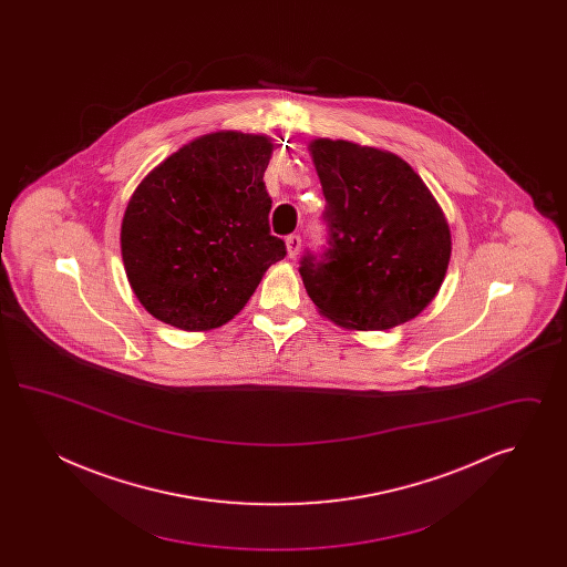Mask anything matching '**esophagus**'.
I'll list each match as a JSON object with an SVG mask.
<instances>
[{
    "label": "esophagus",
    "instance_id": "esophagus-1",
    "mask_svg": "<svg viewBox=\"0 0 567 567\" xmlns=\"http://www.w3.org/2000/svg\"><path fill=\"white\" fill-rule=\"evenodd\" d=\"M285 244H287V255H289L291 259H296L297 255H299V248H301V238L293 234V236H287Z\"/></svg>",
    "mask_w": 567,
    "mask_h": 567
}]
</instances>
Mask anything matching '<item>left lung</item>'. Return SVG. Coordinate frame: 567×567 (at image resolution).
I'll list each match as a JSON object with an SVG mask.
<instances>
[{"label":"left lung","instance_id":"left-lung-1","mask_svg":"<svg viewBox=\"0 0 567 567\" xmlns=\"http://www.w3.org/2000/svg\"><path fill=\"white\" fill-rule=\"evenodd\" d=\"M329 248L303 257L301 280L331 323L380 331L419 317L451 261V227L425 181L400 155L351 140L315 137Z\"/></svg>","mask_w":567,"mask_h":567}]
</instances>
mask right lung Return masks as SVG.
<instances>
[{"label": "right lung", "instance_id": "add662e5", "mask_svg": "<svg viewBox=\"0 0 567 567\" xmlns=\"http://www.w3.org/2000/svg\"><path fill=\"white\" fill-rule=\"evenodd\" d=\"M266 134L218 130L183 144L135 187L121 255L148 315L185 331L229 323L285 243L270 234Z\"/></svg>", "mask_w": 567, "mask_h": 567}]
</instances>
